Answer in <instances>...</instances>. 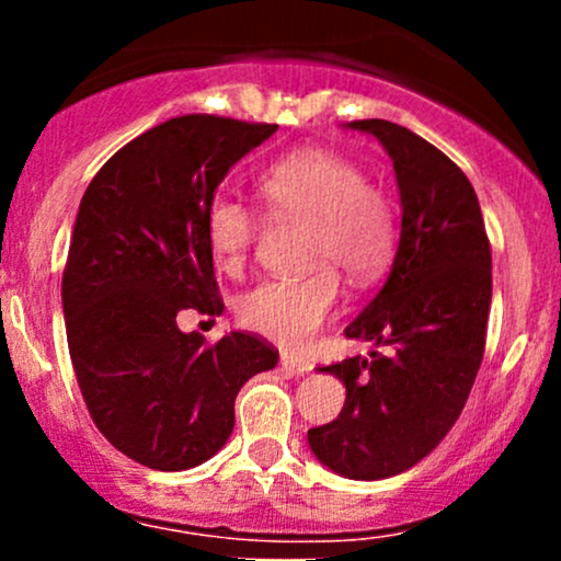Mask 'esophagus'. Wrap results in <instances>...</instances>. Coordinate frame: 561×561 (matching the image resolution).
Returning <instances> with one entry per match:
<instances>
[{
	"mask_svg": "<svg viewBox=\"0 0 561 561\" xmlns=\"http://www.w3.org/2000/svg\"><path fill=\"white\" fill-rule=\"evenodd\" d=\"M282 366H285L287 371H293V375H308V371L313 369L311 362H306V358L300 356H289V353H282Z\"/></svg>",
	"mask_w": 561,
	"mask_h": 561,
	"instance_id": "esophagus-1",
	"label": "esophagus"
}]
</instances>
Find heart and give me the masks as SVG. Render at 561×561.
Returning a JSON list of instances; mask_svg holds the SVG:
<instances>
[{
	"mask_svg": "<svg viewBox=\"0 0 561 561\" xmlns=\"http://www.w3.org/2000/svg\"><path fill=\"white\" fill-rule=\"evenodd\" d=\"M259 195L276 221L306 227V266L295 279L263 282L237 306L242 327L272 343L300 351L330 319L340 298V275L369 285L396 253V210L353 160L327 150H298L259 179ZM259 237V216L231 197H216L205 216V240L224 272L248 263Z\"/></svg>",
	"mask_w": 561,
	"mask_h": 561,
	"instance_id": "b5f03b06",
	"label": "heart"
}]
</instances>
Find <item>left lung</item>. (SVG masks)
Here are the masks:
<instances>
[{
    "label": "left lung",
    "instance_id": "left-lung-1",
    "mask_svg": "<svg viewBox=\"0 0 561 561\" xmlns=\"http://www.w3.org/2000/svg\"><path fill=\"white\" fill-rule=\"evenodd\" d=\"M379 139L401 192V242L375 300L345 337L388 353L321 366L345 385L330 424L308 446L351 480L401 474L433 450L465 409L485 353L491 313V242L465 171L435 145L390 121L345 124Z\"/></svg>",
    "mask_w": 561,
    "mask_h": 561
}]
</instances>
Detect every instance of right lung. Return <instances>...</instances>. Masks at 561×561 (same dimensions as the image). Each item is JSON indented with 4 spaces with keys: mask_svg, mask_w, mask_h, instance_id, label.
I'll use <instances>...</instances> for the list:
<instances>
[{
    "mask_svg": "<svg viewBox=\"0 0 561 561\" xmlns=\"http://www.w3.org/2000/svg\"><path fill=\"white\" fill-rule=\"evenodd\" d=\"M276 124L179 115L121 147L83 192L62 272L70 362L89 414L121 454L179 472L234 430V398L279 351L231 332L216 345L179 313L218 317L205 216L231 165Z\"/></svg>",
    "mask_w": 561,
    "mask_h": 561,
    "instance_id": "1",
    "label": "right lung"
}]
</instances>
